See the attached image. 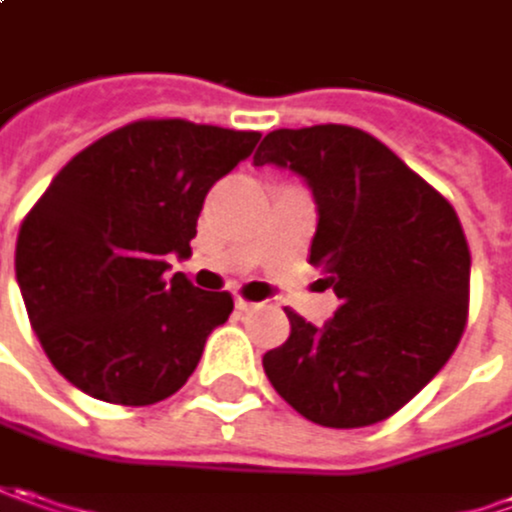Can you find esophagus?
<instances>
[{"instance_id":"obj_1","label":"esophagus","mask_w":512,"mask_h":512,"mask_svg":"<svg viewBox=\"0 0 512 512\" xmlns=\"http://www.w3.org/2000/svg\"><path fill=\"white\" fill-rule=\"evenodd\" d=\"M235 309H238V311H252V309H255V303H252V300H243V297H235Z\"/></svg>"}]
</instances>
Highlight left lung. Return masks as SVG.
I'll list each match as a JSON object with an SVG mask.
<instances>
[{"mask_svg": "<svg viewBox=\"0 0 512 512\" xmlns=\"http://www.w3.org/2000/svg\"><path fill=\"white\" fill-rule=\"evenodd\" d=\"M297 172L317 203L309 263L340 297L326 326L286 311L289 340L263 354L274 391L326 428L382 422L431 382L462 340L470 249L428 181L345 124L274 130L255 167Z\"/></svg>", "mask_w": 512, "mask_h": 512, "instance_id": "1", "label": "left lung"}]
</instances>
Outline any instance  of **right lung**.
I'll return each instance as SVG.
<instances>
[{"instance_id": "1", "label": "right lung", "mask_w": 512, "mask_h": 512, "mask_svg": "<svg viewBox=\"0 0 512 512\" xmlns=\"http://www.w3.org/2000/svg\"><path fill=\"white\" fill-rule=\"evenodd\" d=\"M260 133L147 118L98 138L50 181L16 240V280L47 360L79 391L155 405L198 368L229 291L169 272L189 257L206 192Z\"/></svg>"}]
</instances>
